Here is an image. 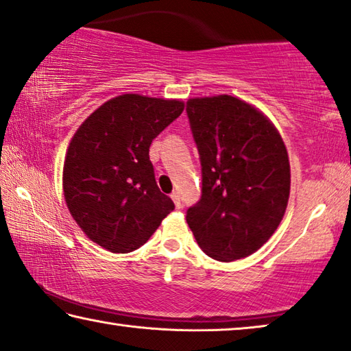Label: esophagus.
<instances>
[{
  "instance_id": "1",
  "label": "esophagus",
  "mask_w": 351,
  "mask_h": 351,
  "mask_svg": "<svg viewBox=\"0 0 351 351\" xmlns=\"http://www.w3.org/2000/svg\"><path fill=\"white\" fill-rule=\"evenodd\" d=\"M170 197H171V199H173L176 209H181V198H180V195H178V192H173Z\"/></svg>"
}]
</instances>
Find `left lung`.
I'll return each mask as SVG.
<instances>
[{
    "label": "left lung",
    "mask_w": 351,
    "mask_h": 351,
    "mask_svg": "<svg viewBox=\"0 0 351 351\" xmlns=\"http://www.w3.org/2000/svg\"><path fill=\"white\" fill-rule=\"evenodd\" d=\"M202 162V198L187 225L215 261L247 258L274 234L286 213L291 165L285 142L267 117L231 95L186 104Z\"/></svg>",
    "instance_id": "obj_1"
}]
</instances>
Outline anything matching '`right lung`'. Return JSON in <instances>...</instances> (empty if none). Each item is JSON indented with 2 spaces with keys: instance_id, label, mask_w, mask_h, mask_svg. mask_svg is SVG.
Here are the masks:
<instances>
[{
  "instance_id": "1",
  "label": "right lung",
  "mask_w": 351,
  "mask_h": 351,
  "mask_svg": "<svg viewBox=\"0 0 351 351\" xmlns=\"http://www.w3.org/2000/svg\"><path fill=\"white\" fill-rule=\"evenodd\" d=\"M182 110L178 99L125 93L77 128L64 162V197L76 223L99 247L137 250L175 209L156 184L149 145Z\"/></svg>"
}]
</instances>
